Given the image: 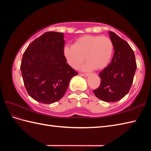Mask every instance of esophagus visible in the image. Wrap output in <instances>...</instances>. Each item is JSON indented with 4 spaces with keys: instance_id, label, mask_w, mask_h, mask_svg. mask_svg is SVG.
I'll return each mask as SVG.
<instances>
[{
    "instance_id": "esophagus-1",
    "label": "esophagus",
    "mask_w": 151,
    "mask_h": 151,
    "mask_svg": "<svg viewBox=\"0 0 151 151\" xmlns=\"http://www.w3.org/2000/svg\"><path fill=\"white\" fill-rule=\"evenodd\" d=\"M81 75L82 76H84V77H86V76H88V73H81Z\"/></svg>"
}]
</instances>
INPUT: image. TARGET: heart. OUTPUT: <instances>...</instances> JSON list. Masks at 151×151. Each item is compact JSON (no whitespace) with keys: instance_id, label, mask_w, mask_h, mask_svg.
Here are the masks:
<instances>
[{"instance_id":"b5f03b06","label":"heart","mask_w":151,"mask_h":151,"mask_svg":"<svg viewBox=\"0 0 151 151\" xmlns=\"http://www.w3.org/2000/svg\"><path fill=\"white\" fill-rule=\"evenodd\" d=\"M114 50V43L109 37L87 35L79 37L73 46L64 47L63 55L73 69H78L86 57L85 69L101 70L110 63Z\"/></svg>"}]
</instances>
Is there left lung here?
Listing matches in <instances>:
<instances>
[{
	"label": "left lung",
	"instance_id": "left-lung-1",
	"mask_svg": "<svg viewBox=\"0 0 151 151\" xmlns=\"http://www.w3.org/2000/svg\"><path fill=\"white\" fill-rule=\"evenodd\" d=\"M114 45L111 63L99 73L101 85L93 93L106 102H116L123 99L132 86L137 67L135 55L126 41L114 32L109 31Z\"/></svg>",
	"mask_w": 151,
	"mask_h": 151
}]
</instances>
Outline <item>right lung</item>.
I'll return each mask as SVG.
<instances>
[{
  "label": "right lung",
  "mask_w": 151,
  "mask_h": 151,
  "mask_svg": "<svg viewBox=\"0 0 151 151\" xmlns=\"http://www.w3.org/2000/svg\"><path fill=\"white\" fill-rule=\"evenodd\" d=\"M63 37V33L47 32L34 40L22 56L20 68L25 88L41 103L58 101L78 75L66 63Z\"/></svg>",
  "instance_id": "add662e5"
}]
</instances>
